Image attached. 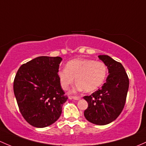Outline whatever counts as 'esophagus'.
Masks as SVG:
<instances>
[{
	"label": "esophagus",
	"instance_id": "34e87169",
	"mask_svg": "<svg viewBox=\"0 0 146 146\" xmlns=\"http://www.w3.org/2000/svg\"><path fill=\"white\" fill-rule=\"evenodd\" d=\"M70 99H73V100H79L80 99V97L79 96H71L69 98Z\"/></svg>",
	"mask_w": 146,
	"mask_h": 146
}]
</instances>
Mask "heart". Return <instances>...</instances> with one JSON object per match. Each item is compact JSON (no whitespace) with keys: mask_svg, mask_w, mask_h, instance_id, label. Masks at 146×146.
I'll return each mask as SVG.
<instances>
[{"mask_svg":"<svg viewBox=\"0 0 146 146\" xmlns=\"http://www.w3.org/2000/svg\"><path fill=\"white\" fill-rule=\"evenodd\" d=\"M107 67L105 63L89 59H75L68 62L66 68L58 71L61 86L67 90L74 82H77L72 92L85 90L92 92L98 89L105 80Z\"/></svg>","mask_w":146,"mask_h":146,"instance_id":"b5f03b06","label":"heart"}]
</instances>
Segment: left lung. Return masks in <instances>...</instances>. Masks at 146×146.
I'll list each match as a JSON object with an SVG mask.
<instances>
[{"label":"left lung","instance_id":"obj_1","mask_svg":"<svg viewBox=\"0 0 146 146\" xmlns=\"http://www.w3.org/2000/svg\"><path fill=\"white\" fill-rule=\"evenodd\" d=\"M98 58L107 66L109 76L101 89L84 97L88 102L84 115L90 123L105 125L116 120L123 111L129 89V79L120 62L106 55H98Z\"/></svg>","mask_w":146,"mask_h":146}]
</instances>
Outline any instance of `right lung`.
Segmentation results:
<instances>
[{"instance_id":"obj_1","label":"right lung","mask_w":146,"mask_h":146,"mask_svg":"<svg viewBox=\"0 0 146 146\" xmlns=\"http://www.w3.org/2000/svg\"><path fill=\"white\" fill-rule=\"evenodd\" d=\"M60 57L41 56L19 68L14 93L22 116L29 124L46 127L57 121L68 99L58 78Z\"/></svg>"}]
</instances>
